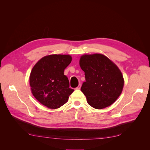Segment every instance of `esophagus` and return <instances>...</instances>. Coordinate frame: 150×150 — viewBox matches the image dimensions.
I'll use <instances>...</instances> for the list:
<instances>
[{"mask_svg": "<svg viewBox=\"0 0 150 150\" xmlns=\"http://www.w3.org/2000/svg\"><path fill=\"white\" fill-rule=\"evenodd\" d=\"M80 88H81V84H79V86H78V87H77L76 89H80Z\"/></svg>", "mask_w": 150, "mask_h": 150, "instance_id": "esophagus-1", "label": "esophagus"}]
</instances>
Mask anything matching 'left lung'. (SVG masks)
Returning <instances> with one entry per match:
<instances>
[{
	"label": "left lung",
	"mask_w": 150,
	"mask_h": 150,
	"mask_svg": "<svg viewBox=\"0 0 150 150\" xmlns=\"http://www.w3.org/2000/svg\"><path fill=\"white\" fill-rule=\"evenodd\" d=\"M79 65L86 79L81 90L89 105L100 110L114 103L124 86L123 76L117 66L101 54L82 56Z\"/></svg>",
	"instance_id": "obj_1"
}]
</instances>
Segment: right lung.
Returning <instances> with one entry per match:
<instances>
[{"instance_id":"1","label":"right lung","mask_w":150,"mask_h":150,"mask_svg":"<svg viewBox=\"0 0 150 150\" xmlns=\"http://www.w3.org/2000/svg\"><path fill=\"white\" fill-rule=\"evenodd\" d=\"M72 61L69 55L52 54L44 56L31 71L29 83L37 100L50 109H57L66 103L74 91L64 74Z\"/></svg>"}]
</instances>
